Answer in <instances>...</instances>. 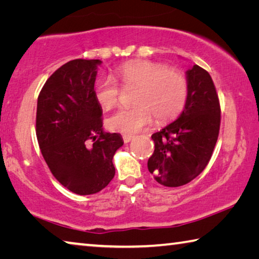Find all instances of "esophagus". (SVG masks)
I'll list each match as a JSON object with an SVG mask.
<instances>
[{
    "label": "esophagus",
    "mask_w": 259,
    "mask_h": 259,
    "mask_svg": "<svg viewBox=\"0 0 259 259\" xmlns=\"http://www.w3.org/2000/svg\"><path fill=\"white\" fill-rule=\"evenodd\" d=\"M123 142L126 144V143H129V142H131V140H133V136H129V135H124L123 137Z\"/></svg>",
    "instance_id": "obj_1"
}]
</instances>
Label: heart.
Masks as SVG:
<instances>
[{"instance_id": "b5f03b06", "label": "heart", "mask_w": 259, "mask_h": 259, "mask_svg": "<svg viewBox=\"0 0 259 259\" xmlns=\"http://www.w3.org/2000/svg\"><path fill=\"white\" fill-rule=\"evenodd\" d=\"M122 87L137 88L135 106L120 108L107 120L108 128L134 135L156 122L164 123L176 117L185 106L187 80L177 69L150 60H131L115 69ZM120 89L111 77H99L94 85V97L100 107L109 109L119 103Z\"/></svg>"}]
</instances>
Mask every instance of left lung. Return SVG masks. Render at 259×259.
<instances>
[{
  "instance_id": "1",
  "label": "left lung",
  "mask_w": 259,
  "mask_h": 259,
  "mask_svg": "<svg viewBox=\"0 0 259 259\" xmlns=\"http://www.w3.org/2000/svg\"><path fill=\"white\" fill-rule=\"evenodd\" d=\"M187 99L176 121L152 135L155 150L148 171L163 186L178 187L203 171L221 125V106L211 76L194 65L186 72Z\"/></svg>"
}]
</instances>
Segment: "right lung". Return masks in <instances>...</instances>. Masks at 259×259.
Returning a JSON list of instances; mask_svg holds the SVG:
<instances>
[{
	"instance_id": "add662e5",
	"label": "right lung",
	"mask_w": 259,
	"mask_h": 259,
	"mask_svg": "<svg viewBox=\"0 0 259 259\" xmlns=\"http://www.w3.org/2000/svg\"><path fill=\"white\" fill-rule=\"evenodd\" d=\"M99 59H74L48 78L37 98L36 137L50 171L75 194L102 191L115 175L120 134L104 133L94 97ZM92 143H90V142Z\"/></svg>"
}]
</instances>
